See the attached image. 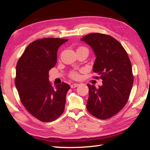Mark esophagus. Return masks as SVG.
Returning a JSON list of instances; mask_svg holds the SVG:
<instances>
[{"label": "esophagus", "instance_id": "1", "mask_svg": "<svg viewBox=\"0 0 150 150\" xmlns=\"http://www.w3.org/2000/svg\"><path fill=\"white\" fill-rule=\"evenodd\" d=\"M79 85V84L73 83V84H72L71 85V88H76V87H77Z\"/></svg>", "mask_w": 150, "mask_h": 150}]
</instances>
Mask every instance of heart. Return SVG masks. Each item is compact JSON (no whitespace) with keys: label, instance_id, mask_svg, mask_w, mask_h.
Masks as SVG:
<instances>
[{"label":"heart","instance_id":"b5f03b06","mask_svg":"<svg viewBox=\"0 0 150 150\" xmlns=\"http://www.w3.org/2000/svg\"><path fill=\"white\" fill-rule=\"evenodd\" d=\"M81 48L86 49V48H85V47H79V49H81ZM70 77H71L73 78V79H77V78H79V75L78 74V73H77V72H71V73H70Z\"/></svg>","mask_w":150,"mask_h":150}]
</instances>
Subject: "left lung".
Here are the masks:
<instances>
[{"instance_id": "left-lung-1", "label": "left lung", "mask_w": 150, "mask_h": 150, "mask_svg": "<svg viewBox=\"0 0 150 150\" xmlns=\"http://www.w3.org/2000/svg\"><path fill=\"white\" fill-rule=\"evenodd\" d=\"M90 45L96 59L93 71L103 80L96 88L88 84L86 108L92 115L108 119L119 113L128 102L133 84L132 64L128 53L113 37L103 33H90L81 39Z\"/></svg>"}]
</instances>
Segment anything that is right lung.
I'll list each match as a JSON object with an SVG mask.
<instances>
[{"label": "right lung", "instance_id": "1", "mask_svg": "<svg viewBox=\"0 0 150 150\" xmlns=\"http://www.w3.org/2000/svg\"><path fill=\"white\" fill-rule=\"evenodd\" d=\"M68 39L44 38L33 41L25 50L16 66L15 86L27 111L42 122L55 120L62 114L70 89L62 82L53 88L49 71L55 66L59 47Z\"/></svg>", "mask_w": 150, "mask_h": 150}]
</instances>
